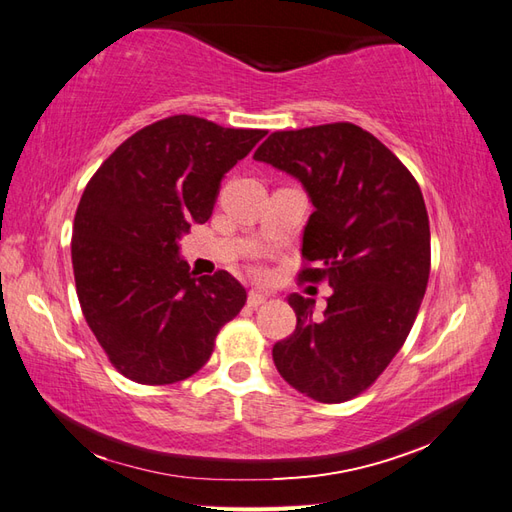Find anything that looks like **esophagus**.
<instances>
[{
    "label": "esophagus",
    "mask_w": 512,
    "mask_h": 512,
    "mask_svg": "<svg viewBox=\"0 0 512 512\" xmlns=\"http://www.w3.org/2000/svg\"><path fill=\"white\" fill-rule=\"evenodd\" d=\"M266 301H268V295H266V292H259V290H250V292H248V306H250V308H259V306H264Z\"/></svg>",
    "instance_id": "34e87169"
}]
</instances>
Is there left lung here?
<instances>
[{"mask_svg":"<svg viewBox=\"0 0 512 512\" xmlns=\"http://www.w3.org/2000/svg\"><path fill=\"white\" fill-rule=\"evenodd\" d=\"M255 160L301 180L314 204L303 231L299 281L334 288L321 319L290 295L297 328L275 343L288 385L319 402H345L385 372L418 317L431 270L429 215L416 178L354 123L270 134Z\"/></svg>","mask_w":512,"mask_h":512,"instance_id":"obj_1","label":"left lung"}]
</instances>
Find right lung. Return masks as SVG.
Segmentation results:
<instances>
[{
    "instance_id": "add662e5",
    "label": "right lung",
    "mask_w": 512,
    "mask_h": 512,
    "mask_svg": "<svg viewBox=\"0 0 512 512\" xmlns=\"http://www.w3.org/2000/svg\"><path fill=\"white\" fill-rule=\"evenodd\" d=\"M266 129L176 114L118 145L85 187L72 226L83 317L110 363L140 385H171L209 361L246 290L226 270L195 277L178 237L213 213L220 182Z\"/></svg>"
}]
</instances>
